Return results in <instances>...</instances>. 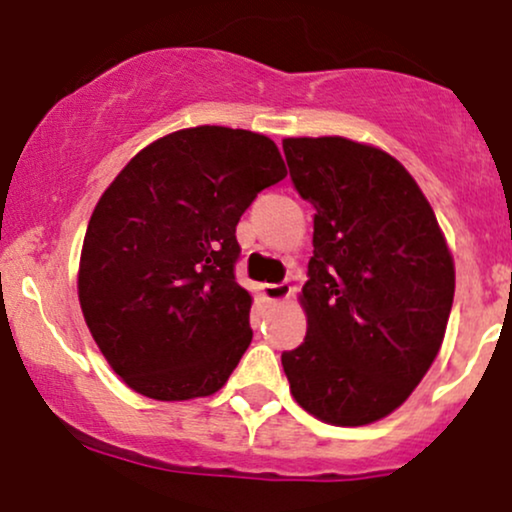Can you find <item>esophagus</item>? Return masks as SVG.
Returning a JSON list of instances; mask_svg holds the SVG:
<instances>
[{"label": "esophagus", "instance_id": "obj_1", "mask_svg": "<svg viewBox=\"0 0 512 512\" xmlns=\"http://www.w3.org/2000/svg\"><path fill=\"white\" fill-rule=\"evenodd\" d=\"M262 297L267 299V302H282V299L289 297V292H292V287L285 285V282H267V285H262Z\"/></svg>", "mask_w": 512, "mask_h": 512}]
</instances>
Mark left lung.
<instances>
[{
  "label": "left lung",
  "instance_id": "left-lung-1",
  "mask_svg": "<svg viewBox=\"0 0 512 512\" xmlns=\"http://www.w3.org/2000/svg\"><path fill=\"white\" fill-rule=\"evenodd\" d=\"M294 188L314 208L299 302L307 337L282 366L294 401L334 426L399 409L441 349L456 270L409 170L349 138H285Z\"/></svg>",
  "mask_w": 512,
  "mask_h": 512
}]
</instances>
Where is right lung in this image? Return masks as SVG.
Returning <instances> with one entry per match:
<instances>
[{"mask_svg":"<svg viewBox=\"0 0 512 512\" xmlns=\"http://www.w3.org/2000/svg\"><path fill=\"white\" fill-rule=\"evenodd\" d=\"M285 175L267 136L198 126L158 138L108 185L86 227L79 302L133 391L188 401L223 389L252 342L235 227Z\"/></svg>","mask_w":512,"mask_h":512,"instance_id":"right-lung-1","label":"right lung"}]
</instances>
